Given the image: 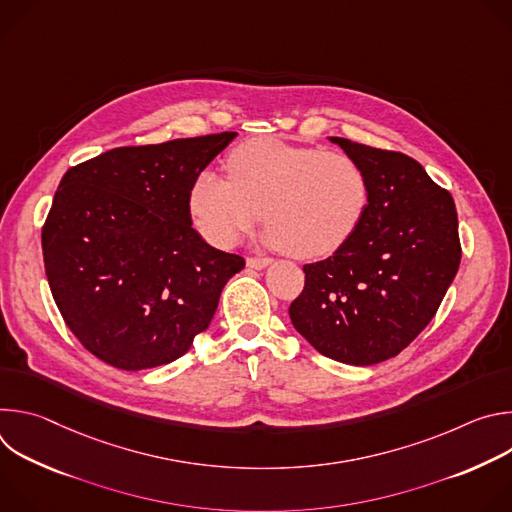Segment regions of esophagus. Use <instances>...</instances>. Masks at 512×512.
Returning a JSON list of instances; mask_svg holds the SVG:
<instances>
[{"label":"esophagus","mask_w":512,"mask_h":512,"mask_svg":"<svg viewBox=\"0 0 512 512\" xmlns=\"http://www.w3.org/2000/svg\"><path fill=\"white\" fill-rule=\"evenodd\" d=\"M271 261L273 259H269V257H249L247 259V267H251V269H265L267 265H271Z\"/></svg>","instance_id":"1"}]
</instances>
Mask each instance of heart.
Listing matches in <instances>:
<instances>
[{
  "instance_id": "heart-1",
  "label": "heart",
  "mask_w": 512,
  "mask_h": 512,
  "mask_svg": "<svg viewBox=\"0 0 512 512\" xmlns=\"http://www.w3.org/2000/svg\"><path fill=\"white\" fill-rule=\"evenodd\" d=\"M229 178L202 170L188 196L196 231L229 249L259 218L263 241L296 257H324L358 229L371 200L364 168L342 152L277 139L239 145L227 158Z\"/></svg>"
}]
</instances>
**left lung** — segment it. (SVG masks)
I'll list each match as a JSON object with an SVG mask.
<instances>
[{"label":"left lung","mask_w":512,"mask_h":512,"mask_svg":"<svg viewBox=\"0 0 512 512\" xmlns=\"http://www.w3.org/2000/svg\"><path fill=\"white\" fill-rule=\"evenodd\" d=\"M328 139L367 172L371 200L332 257L304 265L289 318L320 354L369 367L397 356L440 308L462 257L458 212L413 158Z\"/></svg>","instance_id":"left-lung-1"}]
</instances>
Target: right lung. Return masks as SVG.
Masks as SVG:
<instances>
[{
    "label": "right lung",
    "mask_w": 512,
    "mask_h": 512,
    "mask_svg": "<svg viewBox=\"0 0 512 512\" xmlns=\"http://www.w3.org/2000/svg\"><path fill=\"white\" fill-rule=\"evenodd\" d=\"M235 131L115 148L70 168L42 229L52 298L81 344L123 371L180 358L245 259L210 247L188 208Z\"/></svg>",
    "instance_id": "right-lung-1"
}]
</instances>
